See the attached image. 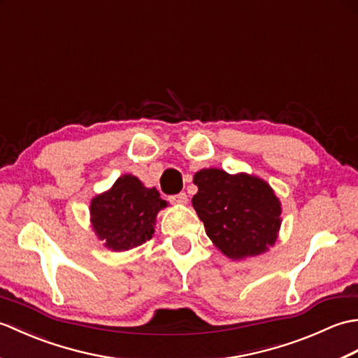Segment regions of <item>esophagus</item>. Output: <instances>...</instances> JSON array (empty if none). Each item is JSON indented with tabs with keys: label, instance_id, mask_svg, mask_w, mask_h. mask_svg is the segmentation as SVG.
<instances>
[{
	"label": "esophagus",
	"instance_id": "obj_1",
	"mask_svg": "<svg viewBox=\"0 0 358 358\" xmlns=\"http://www.w3.org/2000/svg\"><path fill=\"white\" fill-rule=\"evenodd\" d=\"M172 204H177V206H181V204H187V195L185 192H180L177 195L171 196Z\"/></svg>",
	"mask_w": 358,
	"mask_h": 358
}]
</instances>
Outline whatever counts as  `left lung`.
Wrapping results in <instances>:
<instances>
[{"instance_id": "1", "label": "left lung", "mask_w": 358, "mask_h": 358, "mask_svg": "<svg viewBox=\"0 0 358 358\" xmlns=\"http://www.w3.org/2000/svg\"><path fill=\"white\" fill-rule=\"evenodd\" d=\"M192 206L208 237L232 260L268 252L281 226V203L257 175L209 167L194 175Z\"/></svg>"}]
</instances>
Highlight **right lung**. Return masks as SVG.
<instances>
[{"instance_id":"add662e5","label":"right lung","mask_w":358,"mask_h":358,"mask_svg":"<svg viewBox=\"0 0 358 358\" xmlns=\"http://www.w3.org/2000/svg\"><path fill=\"white\" fill-rule=\"evenodd\" d=\"M166 206L155 187H146L135 175L124 173L109 191L90 201V224L106 248L123 252L152 238L158 212Z\"/></svg>"}]
</instances>
